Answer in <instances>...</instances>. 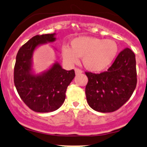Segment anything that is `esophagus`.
Here are the masks:
<instances>
[{
  "label": "esophagus",
  "mask_w": 147,
  "mask_h": 147,
  "mask_svg": "<svg viewBox=\"0 0 147 147\" xmlns=\"http://www.w3.org/2000/svg\"><path fill=\"white\" fill-rule=\"evenodd\" d=\"M75 71L76 75H80V74H82V72H83V71H82V70H80V69H79V68H75Z\"/></svg>",
  "instance_id": "obj_1"
}]
</instances>
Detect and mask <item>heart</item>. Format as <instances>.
<instances>
[{"label":"heart","mask_w":147,"mask_h":147,"mask_svg":"<svg viewBox=\"0 0 147 147\" xmlns=\"http://www.w3.org/2000/svg\"><path fill=\"white\" fill-rule=\"evenodd\" d=\"M71 48L63 45V59L69 63H77L82 57L85 68L92 72L104 70L117 55V43L111 39H101L92 36H79L70 41Z\"/></svg>","instance_id":"1"}]
</instances>
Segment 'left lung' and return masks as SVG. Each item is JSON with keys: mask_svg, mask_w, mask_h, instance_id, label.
Returning a JSON list of instances; mask_svg holds the SVG:
<instances>
[{"mask_svg": "<svg viewBox=\"0 0 147 147\" xmlns=\"http://www.w3.org/2000/svg\"><path fill=\"white\" fill-rule=\"evenodd\" d=\"M88 82L86 95L88 105L101 113L117 111L129 100L137 84L135 54L125 48L118 55L107 71L86 72Z\"/></svg>", "mask_w": 147, "mask_h": 147, "instance_id": "1", "label": "left lung"}]
</instances>
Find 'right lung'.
I'll use <instances>...</instances> for the list:
<instances>
[{
	"mask_svg": "<svg viewBox=\"0 0 147 147\" xmlns=\"http://www.w3.org/2000/svg\"><path fill=\"white\" fill-rule=\"evenodd\" d=\"M56 34L36 35L18 50L14 65V82L23 102L38 113L57 110L65 99L66 89L75 78L74 70H65L55 62L48 70L34 73L32 56L40 45L56 41Z\"/></svg>",
	"mask_w": 147,
	"mask_h": 147,
	"instance_id": "add662e5",
	"label": "right lung"
}]
</instances>
